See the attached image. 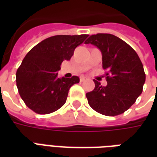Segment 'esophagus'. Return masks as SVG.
Wrapping results in <instances>:
<instances>
[{
  "label": "esophagus",
  "mask_w": 157,
  "mask_h": 157,
  "mask_svg": "<svg viewBox=\"0 0 157 157\" xmlns=\"http://www.w3.org/2000/svg\"><path fill=\"white\" fill-rule=\"evenodd\" d=\"M86 79V78L85 76H81V77H80V81H81V82H84Z\"/></svg>",
  "instance_id": "34e87169"
}]
</instances>
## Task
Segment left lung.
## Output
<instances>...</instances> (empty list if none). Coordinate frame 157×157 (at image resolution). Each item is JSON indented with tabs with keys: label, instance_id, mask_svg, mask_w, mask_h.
<instances>
[{
	"label": "left lung",
	"instance_id": "1",
	"mask_svg": "<svg viewBox=\"0 0 157 157\" xmlns=\"http://www.w3.org/2000/svg\"><path fill=\"white\" fill-rule=\"evenodd\" d=\"M85 44L95 45L102 52L108 82L102 86L93 80L95 88L86 94L89 105L103 115H119L135 103L143 91L145 74L141 60L134 48L113 34H94Z\"/></svg>",
	"mask_w": 157,
	"mask_h": 157
}]
</instances>
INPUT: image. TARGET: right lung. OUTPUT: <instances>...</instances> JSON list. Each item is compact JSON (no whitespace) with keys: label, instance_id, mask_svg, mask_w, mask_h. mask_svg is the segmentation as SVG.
I'll return each instance as SVG.
<instances>
[{"label":"right lung","instance_id":"right-lung-1","mask_svg":"<svg viewBox=\"0 0 157 157\" xmlns=\"http://www.w3.org/2000/svg\"><path fill=\"white\" fill-rule=\"evenodd\" d=\"M88 37L55 35L41 41L26 55L16 74L18 92L25 104L39 114H48L66 102L71 86L78 76L59 78L57 72L64 60H70L75 48Z\"/></svg>","mask_w":157,"mask_h":157}]
</instances>
